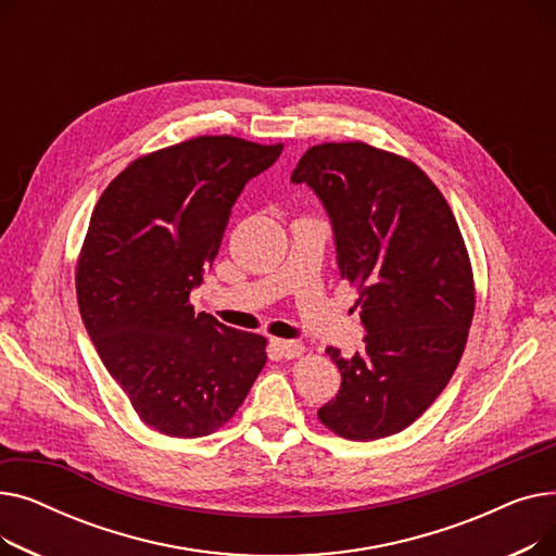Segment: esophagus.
<instances>
[{"label": "esophagus", "mask_w": 556, "mask_h": 556, "mask_svg": "<svg viewBox=\"0 0 556 556\" xmlns=\"http://www.w3.org/2000/svg\"><path fill=\"white\" fill-rule=\"evenodd\" d=\"M273 346L283 358H298L304 354V344L298 340H273Z\"/></svg>", "instance_id": "esophagus-1"}]
</instances>
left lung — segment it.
<instances>
[{
  "mask_svg": "<svg viewBox=\"0 0 556 556\" xmlns=\"http://www.w3.org/2000/svg\"><path fill=\"white\" fill-rule=\"evenodd\" d=\"M290 182L325 204L367 333L354 358L327 349L342 383L317 417L354 442L401 432L442 394L469 338L476 290L457 220L417 164L363 141L313 146Z\"/></svg>",
  "mask_w": 556,
  "mask_h": 556,
  "instance_id": "obj_1",
  "label": "left lung"
}]
</instances>
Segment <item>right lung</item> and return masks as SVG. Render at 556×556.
<instances>
[{
  "label": "right lung",
  "instance_id": "add662e5",
  "mask_svg": "<svg viewBox=\"0 0 556 556\" xmlns=\"http://www.w3.org/2000/svg\"><path fill=\"white\" fill-rule=\"evenodd\" d=\"M281 143L195 137L126 166L99 198L76 266L83 325L139 419L202 437L245 401L266 338L193 313L231 207Z\"/></svg>",
  "mask_w": 556,
  "mask_h": 556
}]
</instances>
